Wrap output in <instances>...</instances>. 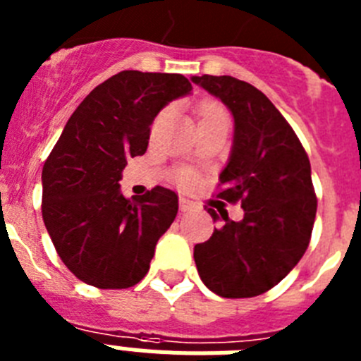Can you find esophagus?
Masks as SVG:
<instances>
[{"label":"esophagus","mask_w":361,"mask_h":361,"mask_svg":"<svg viewBox=\"0 0 361 361\" xmlns=\"http://www.w3.org/2000/svg\"><path fill=\"white\" fill-rule=\"evenodd\" d=\"M193 206H195V204L191 202V200H188L186 197H180V199H178V208H180V212H190Z\"/></svg>","instance_id":"esophagus-1"}]
</instances>
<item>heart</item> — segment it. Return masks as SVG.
<instances>
[{
    "label": "heart",
    "mask_w": 361,
    "mask_h": 361,
    "mask_svg": "<svg viewBox=\"0 0 361 361\" xmlns=\"http://www.w3.org/2000/svg\"><path fill=\"white\" fill-rule=\"evenodd\" d=\"M220 116H226V111L222 110V108L215 106V104H206V106H202V110H200V121L202 119H212V117H220ZM184 180H188V175H184Z\"/></svg>",
    "instance_id": "1"
}]
</instances>
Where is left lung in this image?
I'll use <instances>...</instances> for the list:
<instances>
[{"label": "left lung", "mask_w": 361, "mask_h": 361, "mask_svg": "<svg viewBox=\"0 0 361 361\" xmlns=\"http://www.w3.org/2000/svg\"><path fill=\"white\" fill-rule=\"evenodd\" d=\"M191 81L231 111L233 145L219 180L244 219L208 208L220 228L193 250L204 286L224 298H250L275 288L304 257L317 216L311 164L289 123L262 92L231 75Z\"/></svg>", "instance_id": "8db88e82"}]
</instances>
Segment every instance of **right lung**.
I'll return each mask as SVG.
<instances>
[{
    "label": "right lung",
    "mask_w": 361,
    "mask_h": 361,
    "mask_svg": "<svg viewBox=\"0 0 361 361\" xmlns=\"http://www.w3.org/2000/svg\"><path fill=\"white\" fill-rule=\"evenodd\" d=\"M191 90L180 73L123 70L86 95L44 162L43 222L65 266L88 286L126 289L148 273L178 197L157 186L126 199L121 171L146 152L159 111Z\"/></svg>",
    "instance_id": "obj_1"
}]
</instances>
